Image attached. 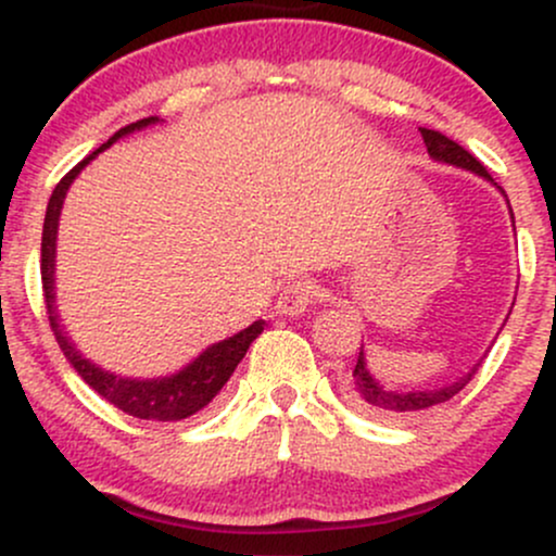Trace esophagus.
I'll use <instances>...</instances> for the list:
<instances>
[{
  "instance_id": "esophagus-1",
  "label": "esophagus",
  "mask_w": 556,
  "mask_h": 556,
  "mask_svg": "<svg viewBox=\"0 0 556 556\" xmlns=\"http://www.w3.org/2000/svg\"><path fill=\"white\" fill-rule=\"evenodd\" d=\"M318 295V285L314 279H295L279 292L277 300V314L279 316H300L305 314L311 303H314Z\"/></svg>"
}]
</instances>
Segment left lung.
<instances>
[{
	"instance_id": "1",
	"label": "left lung",
	"mask_w": 556,
	"mask_h": 556,
	"mask_svg": "<svg viewBox=\"0 0 556 556\" xmlns=\"http://www.w3.org/2000/svg\"><path fill=\"white\" fill-rule=\"evenodd\" d=\"M420 136H424V143L426 149H429V154L433 159H439V162H446V164H457V167H465L470 172H476V175L486 177L491 180L489 169L483 167L481 162L473 154H468V151L463 149L460 143H455L452 138L442 136L439 130H429V127H420ZM515 219V216H513ZM478 368H473L470 374H465L460 381H455V384L450 387H442V389H433V392H384L376 381L371 379V374L366 371V361H363V350L358 353V363H355V389H358L361 400L366 402L368 407L376 413H387V416H407V413H416V410H426V407H433V405H442V402L455 397L460 389L468 387V381L473 379Z\"/></svg>"
}]
</instances>
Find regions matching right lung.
I'll list each match as a JSON object with an SVG mask.
<instances>
[{"label":"right lung","instance_id":"obj_1","mask_svg":"<svg viewBox=\"0 0 556 556\" xmlns=\"http://www.w3.org/2000/svg\"><path fill=\"white\" fill-rule=\"evenodd\" d=\"M151 123H156V117H143V119H138V123L119 127V130L114 132V136L106 140L104 146H99L91 156H86L83 162L75 164V167L70 169L60 182H56L54 193H52V198H49L47 216H43L41 285H43V303H47L49 327H52V331H54L56 344L62 348V353H65L70 366H73L75 371L83 376V381H86L93 392H99L106 402H112L114 407H119V410L127 413V416H132V418L182 420V418L193 416V413L201 410V407H206L208 402L219 394V389L227 384V379L232 376L235 368H238V363L245 358L251 342L256 340L261 331H264L266 321H261L258 318V321H253L251 327L242 329L240 334L229 337V340H225V342L212 344V348H208L201 358H195L188 368H185V371L169 376V379L138 381V379H119V376L101 371V368H96L93 363H88L86 358H83L78 350L70 344L67 337L62 334L60 324H56V314H54L52 285H54L56 219H60V208H62V201H65L70 182L75 180V175H78V172L86 167V164L91 162L99 151H104L106 146H112L114 140L127 136V132L140 130V127H146Z\"/></svg>","mask_w":556,"mask_h":556}]
</instances>
